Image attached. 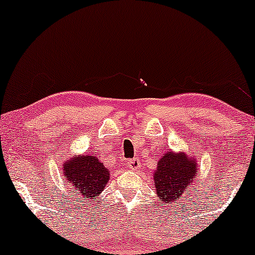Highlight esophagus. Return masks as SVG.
<instances>
[{
	"mask_svg": "<svg viewBox=\"0 0 255 255\" xmlns=\"http://www.w3.org/2000/svg\"><path fill=\"white\" fill-rule=\"evenodd\" d=\"M126 167L132 170H135L138 169L139 167H140V162H139V159L136 158H133V159H128L127 163H126Z\"/></svg>",
	"mask_w": 255,
	"mask_h": 255,
	"instance_id": "obj_1",
	"label": "esophagus"
}]
</instances>
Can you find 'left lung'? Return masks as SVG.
<instances>
[{
  "label": "left lung",
  "mask_w": 255,
  "mask_h": 255,
  "mask_svg": "<svg viewBox=\"0 0 255 255\" xmlns=\"http://www.w3.org/2000/svg\"><path fill=\"white\" fill-rule=\"evenodd\" d=\"M196 158L184 152L167 151L153 172V186L159 200L167 205L180 201L192 181L197 178Z\"/></svg>",
  "instance_id": "left-lung-1"
}]
</instances>
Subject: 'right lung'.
Wrapping results in <instances>:
<instances>
[{
	"instance_id": "1",
	"label": "right lung",
	"mask_w": 255,
	"mask_h": 255,
	"mask_svg": "<svg viewBox=\"0 0 255 255\" xmlns=\"http://www.w3.org/2000/svg\"><path fill=\"white\" fill-rule=\"evenodd\" d=\"M63 174L71 186V196L97 202L110 179V172L99 157L93 155H76L63 164Z\"/></svg>"
}]
</instances>
